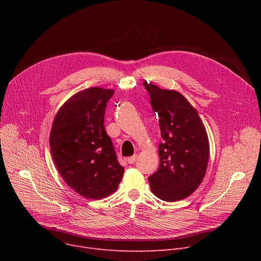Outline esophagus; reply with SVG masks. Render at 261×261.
Here are the masks:
<instances>
[{
	"instance_id": "34e87169",
	"label": "esophagus",
	"mask_w": 261,
	"mask_h": 261,
	"mask_svg": "<svg viewBox=\"0 0 261 261\" xmlns=\"http://www.w3.org/2000/svg\"><path fill=\"white\" fill-rule=\"evenodd\" d=\"M135 160H136V155H132V156H130V158L127 159V161H128L129 164H133V163L135 162Z\"/></svg>"
}]
</instances>
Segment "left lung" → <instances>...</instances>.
<instances>
[{
	"instance_id": "obj_1",
	"label": "left lung",
	"mask_w": 261,
	"mask_h": 261,
	"mask_svg": "<svg viewBox=\"0 0 261 261\" xmlns=\"http://www.w3.org/2000/svg\"><path fill=\"white\" fill-rule=\"evenodd\" d=\"M151 106L160 116L163 142L159 145L160 167L148 177L152 193L174 202L187 198L200 186L206 173L210 143L197 110L174 90L144 82Z\"/></svg>"
}]
</instances>
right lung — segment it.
I'll return each instance as SVG.
<instances>
[{"instance_id":"right-lung-1","label":"right lung","mask_w":261,"mask_h":261,"mask_svg":"<svg viewBox=\"0 0 261 261\" xmlns=\"http://www.w3.org/2000/svg\"><path fill=\"white\" fill-rule=\"evenodd\" d=\"M113 94L114 90L99 87L77 92L60 107L50 129L56 168L68 187L91 200L115 193L125 171L103 126Z\"/></svg>"}]
</instances>
